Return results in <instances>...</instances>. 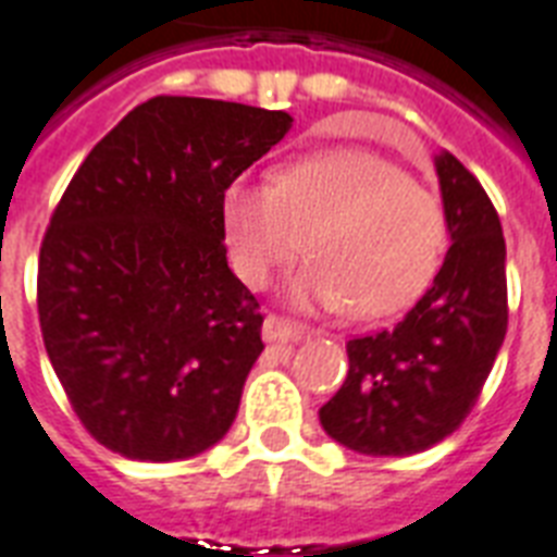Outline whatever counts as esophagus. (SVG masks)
I'll use <instances>...</instances> for the list:
<instances>
[{
  "mask_svg": "<svg viewBox=\"0 0 557 557\" xmlns=\"http://www.w3.org/2000/svg\"><path fill=\"white\" fill-rule=\"evenodd\" d=\"M261 336H264V342H299L305 336V327L284 319V315H267Z\"/></svg>",
  "mask_w": 557,
  "mask_h": 557,
  "instance_id": "obj_1",
  "label": "esophagus"
}]
</instances>
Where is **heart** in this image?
<instances>
[{"instance_id": "1", "label": "heart", "mask_w": 557, "mask_h": 557, "mask_svg": "<svg viewBox=\"0 0 557 557\" xmlns=\"http://www.w3.org/2000/svg\"><path fill=\"white\" fill-rule=\"evenodd\" d=\"M226 250L244 284L264 287L299 256L287 282L301 310H348L359 319L397 313L429 290L448 250L437 195L394 160L342 149L296 160L273 177L242 175L221 198Z\"/></svg>"}]
</instances>
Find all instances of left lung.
<instances>
[{"mask_svg":"<svg viewBox=\"0 0 557 557\" xmlns=\"http://www.w3.org/2000/svg\"><path fill=\"white\" fill-rule=\"evenodd\" d=\"M451 247L434 282L391 331L348 342V376L319 408L350 451L405 457L455 434L504 345L506 242L497 209L455 154L434 158Z\"/></svg>","mask_w":557,"mask_h":557,"instance_id":"1","label":"left lung"}]
</instances>
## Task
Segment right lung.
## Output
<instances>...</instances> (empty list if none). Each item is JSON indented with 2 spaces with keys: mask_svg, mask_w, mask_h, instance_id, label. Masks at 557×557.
<instances>
[{
  "mask_svg": "<svg viewBox=\"0 0 557 557\" xmlns=\"http://www.w3.org/2000/svg\"><path fill=\"white\" fill-rule=\"evenodd\" d=\"M290 126L287 111L152 97L62 193L39 247V327L71 408L111 451L186 460L233 425L264 315L226 264L221 198Z\"/></svg>",
  "mask_w": 557,
  "mask_h": 557,
  "instance_id": "add662e5",
  "label": "right lung"
}]
</instances>
